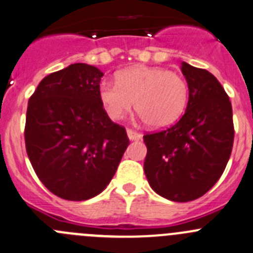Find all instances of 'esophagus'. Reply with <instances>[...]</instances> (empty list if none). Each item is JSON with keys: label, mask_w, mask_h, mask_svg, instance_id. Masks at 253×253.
I'll use <instances>...</instances> for the list:
<instances>
[{"label": "esophagus", "mask_w": 253, "mask_h": 253, "mask_svg": "<svg viewBox=\"0 0 253 253\" xmlns=\"http://www.w3.org/2000/svg\"><path fill=\"white\" fill-rule=\"evenodd\" d=\"M127 136H128V138L131 139V141H137V139L142 138V134L139 133V132L134 131V129H131V128L127 129Z\"/></svg>", "instance_id": "obj_1"}]
</instances>
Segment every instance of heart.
I'll return each mask as SVG.
<instances>
[{"mask_svg":"<svg viewBox=\"0 0 253 253\" xmlns=\"http://www.w3.org/2000/svg\"><path fill=\"white\" fill-rule=\"evenodd\" d=\"M99 97L114 121L124 119L134 102V110L148 126L163 128L183 115L189 89L178 73L158 67H134L120 72L116 83L102 82Z\"/></svg>","mask_w":253,"mask_h":253,"instance_id":"heart-1","label":"heart"}]
</instances>
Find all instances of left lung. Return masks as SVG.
<instances>
[{"instance_id":"1","label":"left lung","mask_w":253,"mask_h":253,"mask_svg":"<svg viewBox=\"0 0 253 253\" xmlns=\"http://www.w3.org/2000/svg\"><path fill=\"white\" fill-rule=\"evenodd\" d=\"M189 87L185 112L176 124L143 136L144 173L154 192L171 202L203 197L224 173L234 144L229 96L205 69L183 63Z\"/></svg>"}]
</instances>
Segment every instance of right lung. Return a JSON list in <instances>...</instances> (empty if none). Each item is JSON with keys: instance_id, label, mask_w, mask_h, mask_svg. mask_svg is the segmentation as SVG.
<instances>
[{"instance_id": "right-lung-1", "label": "right lung", "mask_w": 253, "mask_h": 253, "mask_svg": "<svg viewBox=\"0 0 253 253\" xmlns=\"http://www.w3.org/2000/svg\"><path fill=\"white\" fill-rule=\"evenodd\" d=\"M102 73L77 63L51 73L28 101L24 141L39 180L56 197L82 202L111 181L129 144L99 97Z\"/></svg>"}]
</instances>
